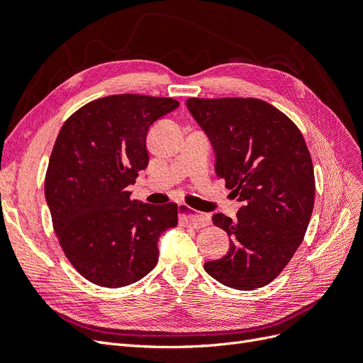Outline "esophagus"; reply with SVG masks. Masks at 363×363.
Wrapping results in <instances>:
<instances>
[{
  "label": "esophagus",
  "instance_id": "34e87169",
  "mask_svg": "<svg viewBox=\"0 0 363 363\" xmlns=\"http://www.w3.org/2000/svg\"><path fill=\"white\" fill-rule=\"evenodd\" d=\"M179 211H180V224L182 225L201 228V227L208 225V223H211V216L206 215V213L194 212L192 208L189 206H186V204H180Z\"/></svg>",
  "mask_w": 363,
  "mask_h": 363
}]
</instances>
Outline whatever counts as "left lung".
<instances>
[{"mask_svg":"<svg viewBox=\"0 0 363 363\" xmlns=\"http://www.w3.org/2000/svg\"><path fill=\"white\" fill-rule=\"evenodd\" d=\"M189 112L212 142L215 171L242 203L236 219L213 215L230 248L204 269L239 291L265 286L304 239L315 201L311 152L300 128L257 98H188Z\"/></svg>","mask_w":363,"mask_h":363,"instance_id":"left-lung-1","label":"left lung"}]
</instances>
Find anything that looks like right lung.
<instances>
[{
    "label": "right lung",
    "instance_id": "1",
    "mask_svg": "<svg viewBox=\"0 0 363 363\" xmlns=\"http://www.w3.org/2000/svg\"><path fill=\"white\" fill-rule=\"evenodd\" d=\"M179 107L172 98H98L62 125L48 162L45 199L71 265L98 286L123 288L159 260L160 235L179 223L175 203L131 200L127 188L148 164L150 127Z\"/></svg>",
    "mask_w": 363,
    "mask_h": 363
}]
</instances>
